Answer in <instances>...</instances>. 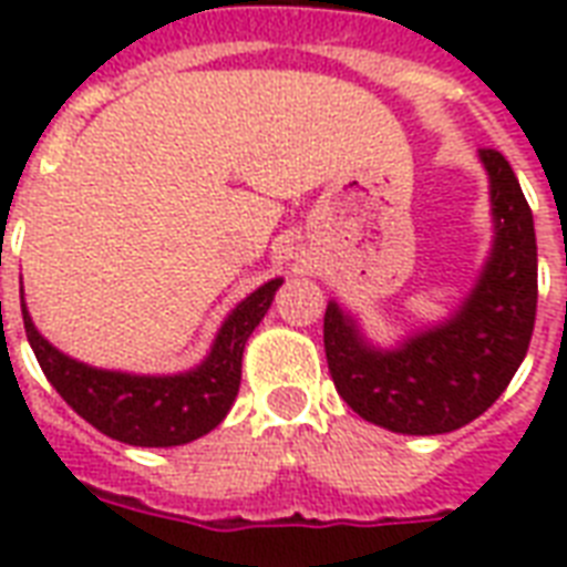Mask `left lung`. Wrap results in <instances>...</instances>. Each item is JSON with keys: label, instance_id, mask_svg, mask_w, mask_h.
<instances>
[{"label": "left lung", "instance_id": "left-lung-1", "mask_svg": "<svg viewBox=\"0 0 567 567\" xmlns=\"http://www.w3.org/2000/svg\"><path fill=\"white\" fill-rule=\"evenodd\" d=\"M480 162L492 188L494 244L453 318L379 350L338 302L327 306L323 347L338 394L391 432L441 435L465 426L506 391L527 355L538 302L533 212L497 150H480Z\"/></svg>", "mask_w": 567, "mask_h": 567}]
</instances>
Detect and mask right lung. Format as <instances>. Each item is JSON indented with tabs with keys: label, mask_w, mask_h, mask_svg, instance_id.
Wrapping results in <instances>:
<instances>
[{
	"label": "right lung",
	"mask_w": 567,
	"mask_h": 567,
	"mask_svg": "<svg viewBox=\"0 0 567 567\" xmlns=\"http://www.w3.org/2000/svg\"><path fill=\"white\" fill-rule=\"evenodd\" d=\"M279 285L282 279H270L240 300L223 320L203 364L173 377H137L75 362L34 329L25 300L22 323L52 388L102 435L135 447H179L212 432L231 409L240 385L244 344L270 309Z\"/></svg>",
	"instance_id": "1"
}]
</instances>
